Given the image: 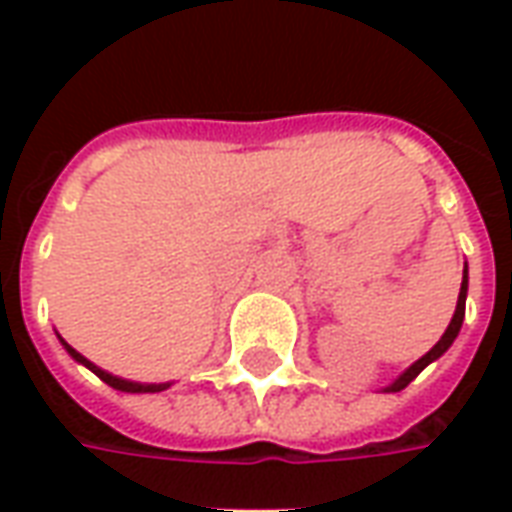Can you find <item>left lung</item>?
I'll return each instance as SVG.
<instances>
[{
	"label": "left lung",
	"mask_w": 512,
	"mask_h": 512,
	"mask_svg": "<svg viewBox=\"0 0 512 512\" xmlns=\"http://www.w3.org/2000/svg\"><path fill=\"white\" fill-rule=\"evenodd\" d=\"M466 290H469V277H466V268H463L461 293H458V304H455V315H452V321H450V326H447V332L441 334V340H439V343H436V345H433V348H430L428 354L422 356V359H417V362H414V365L408 367V370H406V373H403V376L395 378L392 384L386 386L384 392H400V389H406V386L411 384V381H414V378H417L419 373H422V370H425V367L430 365V362H436V359H439V356L444 354V351H447V348H450L452 343H455V337H458V332H461L463 315H466Z\"/></svg>",
	"instance_id": "left-lung-1"
}]
</instances>
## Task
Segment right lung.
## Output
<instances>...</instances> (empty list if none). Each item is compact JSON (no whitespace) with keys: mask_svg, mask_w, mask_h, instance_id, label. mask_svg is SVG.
Masks as SVG:
<instances>
[{"mask_svg":"<svg viewBox=\"0 0 512 512\" xmlns=\"http://www.w3.org/2000/svg\"><path fill=\"white\" fill-rule=\"evenodd\" d=\"M60 343L65 345V351H68V354H71L73 359L79 362V365H84V367H87V370H93L95 376L101 378L104 384L112 386V389H120V392H134V395H142V392H164V389H167V386H169V384H136V381H126V378H117V376H112V373H106V370H101V367H95L93 362H90V359H84V356L79 354L76 348H71V345L65 343L62 337H60Z\"/></svg>","mask_w":512,"mask_h":512,"instance_id":"1","label":"right lung"}]
</instances>
